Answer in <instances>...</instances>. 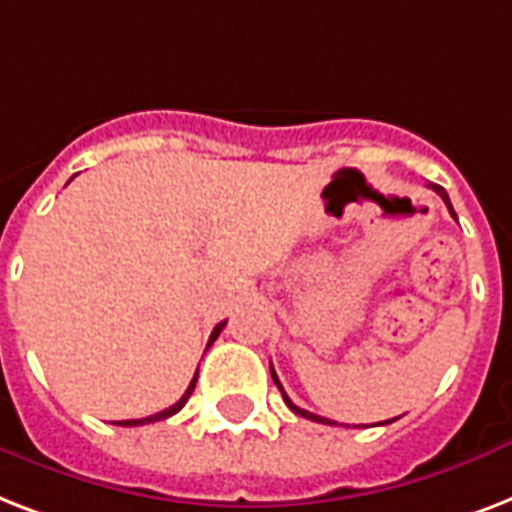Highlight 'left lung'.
<instances>
[{
	"instance_id": "1",
	"label": "left lung",
	"mask_w": 512,
	"mask_h": 512,
	"mask_svg": "<svg viewBox=\"0 0 512 512\" xmlns=\"http://www.w3.org/2000/svg\"><path fill=\"white\" fill-rule=\"evenodd\" d=\"M433 192H435V194H441V200L446 202V208H449V213H451V216H454V219H457V213H454V208H451V200H449V194H446V189H443V186H438V184H433ZM272 379H275V384H277V387H280V392H283L285 406L291 408L293 414H299V417H304V419H312V422H326V425H336V422H331V419H323V417H318V414H310V411H304V408L296 406V403H293V400L288 398V395H285L283 384L277 382L275 371H272Z\"/></svg>"
}]
</instances>
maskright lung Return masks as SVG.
Wrapping results in <instances>:
<instances>
[{
    "label": "right lung",
    "instance_id": "right-lung-1",
    "mask_svg": "<svg viewBox=\"0 0 512 512\" xmlns=\"http://www.w3.org/2000/svg\"><path fill=\"white\" fill-rule=\"evenodd\" d=\"M224 326H227V320L213 328L211 339H208V347H211V344L216 342V339H219L221 328H224ZM194 384H197V374H194V379H192V382H189V387H186V392H184V395H181V400H178V403H173V406H170V408H165V411H160V414H152V417H144V419H125V422H117V425H120V427H138V425H149V422H160V419L173 417V414H178V411L184 408V403H186V400H189V395H192Z\"/></svg>",
    "mask_w": 512,
    "mask_h": 512
}]
</instances>
